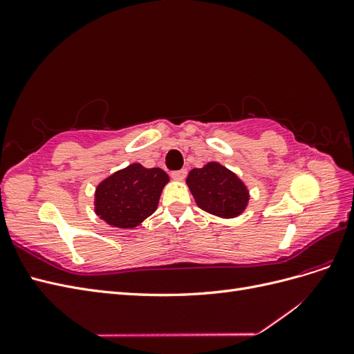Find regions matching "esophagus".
I'll use <instances>...</instances> for the list:
<instances>
[{
  "label": "esophagus",
  "instance_id": "1",
  "mask_svg": "<svg viewBox=\"0 0 354 354\" xmlns=\"http://www.w3.org/2000/svg\"><path fill=\"white\" fill-rule=\"evenodd\" d=\"M186 174H187L186 169H178V171H173V173H171V177H173V180L176 181H181L186 177Z\"/></svg>",
  "mask_w": 354,
  "mask_h": 354
}]
</instances>
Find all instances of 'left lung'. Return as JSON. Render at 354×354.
I'll return each mask as SVG.
<instances>
[{
    "label": "left lung",
    "mask_w": 354,
    "mask_h": 354,
    "mask_svg": "<svg viewBox=\"0 0 354 354\" xmlns=\"http://www.w3.org/2000/svg\"><path fill=\"white\" fill-rule=\"evenodd\" d=\"M186 185L196 205L220 218L238 217L248 207V187L233 171L218 162L192 169Z\"/></svg>",
    "instance_id": "8db88e82"
}]
</instances>
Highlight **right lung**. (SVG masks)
Instances as JSON below:
<instances>
[{"label": "right lung", "instance_id": "add662e5", "mask_svg": "<svg viewBox=\"0 0 354 354\" xmlns=\"http://www.w3.org/2000/svg\"><path fill=\"white\" fill-rule=\"evenodd\" d=\"M168 181L164 169L134 162L100 181L94 194V212L112 227H137L156 211Z\"/></svg>", "mask_w": 354, "mask_h": 354}]
</instances>
